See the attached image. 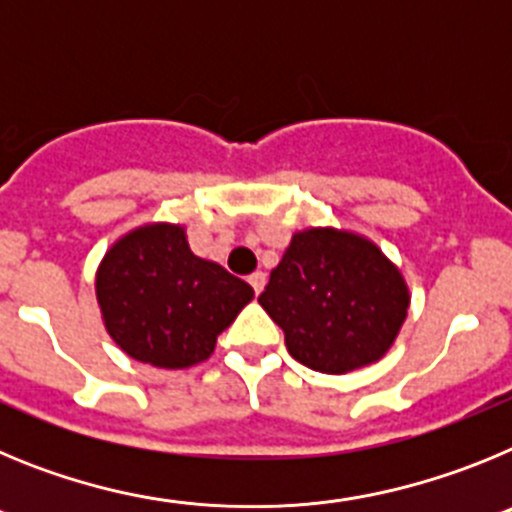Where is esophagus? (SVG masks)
I'll return each mask as SVG.
<instances>
[{
	"label": "esophagus",
	"mask_w": 512,
	"mask_h": 512,
	"mask_svg": "<svg viewBox=\"0 0 512 512\" xmlns=\"http://www.w3.org/2000/svg\"><path fill=\"white\" fill-rule=\"evenodd\" d=\"M248 284H251L256 295H261V289H264V284H266V274H264V271H261V269L253 271L251 277H248Z\"/></svg>",
	"instance_id": "obj_1"
}]
</instances>
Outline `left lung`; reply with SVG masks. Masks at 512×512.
Returning a JSON list of instances; mask_svg holds the SVG:
<instances>
[{
    "label": "left lung",
    "mask_w": 512,
    "mask_h": 512,
    "mask_svg": "<svg viewBox=\"0 0 512 512\" xmlns=\"http://www.w3.org/2000/svg\"><path fill=\"white\" fill-rule=\"evenodd\" d=\"M292 359L346 374L382 359L408 318L402 271L366 235L307 228L292 235L259 297Z\"/></svg>",
    "instance_id": "left-lung-1"
}]
</instances>
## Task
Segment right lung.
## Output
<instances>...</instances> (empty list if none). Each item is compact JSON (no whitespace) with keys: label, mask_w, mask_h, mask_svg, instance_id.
Instances as JSON below:
<instances>
[{"label":"right lung","mask_w":512,"mask_h":512,"mask_svg":"<svg viewBox=\"0 0 512 512\" xmlns=\"http://www.w3.org/2000/svg\"><path fill=\"white\" fill-rule=\"evenodd\" d=\"M97 305L112 341L135 361L187 369L253 300L251 284L194 256L184 225L146 223L117 238L97 266Z\"/></svg>","instance_id":"1"}]
</instances>
